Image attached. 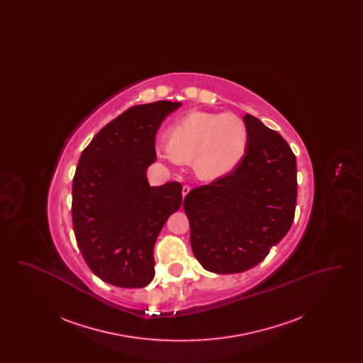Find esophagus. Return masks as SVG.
Returning a JSON list of instances; mask_svg holds the SVG:
<instances>
[{
    "label": "esophagus",
    "mask_w": 363,
    "mask_h": 363,
    "mask_svg": "<svg viewBox=\"0 0 363 363\" xmlns=\"http://www.w3.org/2000/svg\"><path fill=\"white\" fill-rule=\"evenodd\" d=\"M190 191V186L189 185H184L182 186V197H185L188 193Z\"/></svg>",
    "instance_id": "obj_1"
}]
</instances>
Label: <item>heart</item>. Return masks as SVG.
Wrapping results in <instances>:
<instances>
[{
  "instance_id": "1",
  "label": "heart",
  "mask_w": 363,
  "mask_h": 363,
  "mask_svg": "<svg viewBox=\"0 0 363 363\" xmlns=\"http://www.w3.org/2000/svg\"><path fill=\"white\" fill-rule=\"evenodd\" d=\"M249 132L234 114L191 113L174 123L170 138L156 141V152L172 164L191 162L203 179L231 173L246 155Z\"/></svg>"
}]
</instances>
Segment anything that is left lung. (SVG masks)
I'll use <instances>...</instances> for the list:
<instances>
[{
  "label": "left lung",
  "instance_id": "8db88e82",
  "mask_svg": "<svg viewBox=\"0 0 363 363\" xmlns=\"http://www.w3.org/2000/svg\"><path fill=\"white\" fill-rule=\"evenodd\" d=\"M246 155L225 177L184 200L194 257L211 272L238 274L257 265L289 233L296 206V159L287 141L259 118L243 117Z\"/></svg>",
  "mask_w": 363,
  "mask_h": 363
}]
</instances>
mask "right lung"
Segmentation results:
<instances>
[{
  "label": "right lung",
  "instance_id": "1",
  "mask_svg": "<svg viewBox=\"0 0 363 363\" xmlns=\"http://www.w3.org/2000/svg\"><path fill=\"white\" fill-rule=\"evenodd\" d=\"M181 104L157 101L125 110L102 128L79 159L72 223L89 269L104 281L140 289L155 275L154 245L182 201L177 181L150 186L156 132Z\"/></svg>",
  "mask_w": 363,
  "mask_h": 363
}]
</instances>
